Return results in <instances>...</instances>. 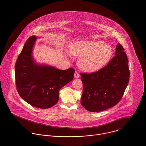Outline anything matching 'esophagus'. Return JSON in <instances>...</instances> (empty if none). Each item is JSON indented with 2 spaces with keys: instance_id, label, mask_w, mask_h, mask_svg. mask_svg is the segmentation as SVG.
Wrapping results in <instances>:
<instances>
[{
  "instance_id": "obj_1",
  "label": "esophagus",
  "mask_w": 146,
  "mask_h": 146,
  "mask_svg": "<svg viewBox=\"0 0 146 146\" xmlns=\"http://www.w3.org/2000/svg\"><path fill=\"white\" fill-rule=\"evenodd\" d=\"M80 76V75H79V74L78 73V72H76L75 73H74V78H78Z\"/></svg>"
}]
</instances>
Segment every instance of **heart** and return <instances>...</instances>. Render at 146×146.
Here are the masks:
<instances>
[{
    "label": "heart",
    "instance_id": "1",
    "mask_svg": "<svg viewBox=\"0 0 146 146\" xmlns=\"http://www.w3.org/2000/svg\"><path fill=\"white\" fill-rule=\"evenodd\" d=\"M70 50L72 55L79 57V68L90 73L103 68L110 61L113 54L111 46L102 41L74 42Z\"/></svg>",
    "mask_w": 146,
    "mask_h": 146
}]
</instances>
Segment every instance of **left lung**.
Segmentation results:
<instances>
[{"mask_svg": "<svg viewBox=\"0 0 146 146\" xmlns=\"http://www.w3.org/2000/svg\"><path fill=\"white\" fill-rule=\"evenodd\" d=\"M122 45L103 68L90 73H80L83 90L81 104L90 111H104L118 104L128 85L129 62Z\"/></svg>", "mask_w": 146, "mask_h": 146, "instance_id": "1", "label": "left lung"}]
</instances>
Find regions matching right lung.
I'll list each match as a JSON object with an SVG mask.
<instances>
[{
    "label": "right lung",
    "instance_id": "1",
    "mask_svg": "<svg viewBox=\"0 0 146 146\" xmlns=\"http://www.w3.org/2000/svg\"><path fill=\"white\" fill-rule=\"evenodd\" d=\"M36 39L35 35L30 36L18 56L15 67V83L23 100L35 107L46 109L57 103L59 90L73 79L75 70H60L36 64L32 56Z\"/></svg>",
    "mask_w": 146,
    "mask_h": 146
}]
</instances>
